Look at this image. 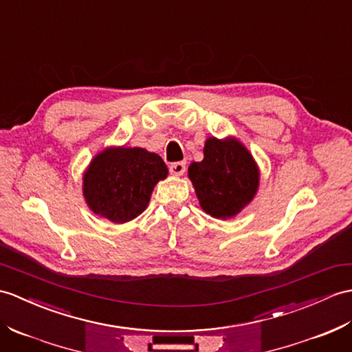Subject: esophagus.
<instances>
[{"mask_svg": "<svg viewBox=\"0 0 352 352\" xmlns=\"http://www.w3.org/2000/svg\"><path fill=\"white\" fill-rule=\"evenodd\" d=\"M184 170H186V162H175V163H170V166H169V173H170V175L179 177V175H183V174H184Z\"/></svg>", "mask_w": 352, "mask_h": 352, "instance_id": "esophagus-1", "label": "esophagus"}]
</instances>
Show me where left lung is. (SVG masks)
Instances as JSON below:
<instances>
[{"instance_id":"1","label":"left lung","mask_w":352,"mask_h":352,"mask_svg":"<svg viewBox=\"0 0 352 352\" xmlns=\"http://www.w3.org/2000/svg\"><path fill=\"white\" fill-rule=\"evenodd\" d=\"M189 178L202 210L216 219H230L256 195L259 169L239 139L208 138L204 160L190 163Z\"/></svg>"}]
</instances>
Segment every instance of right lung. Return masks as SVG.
I'll list each match as a JSON object with an SVG mask.
<instances>
[{
    "instance_id": "right-lung-1",
    "label": "right lung",
    "mask_w": 352,
    "mask_h": 352,
    "mask_svg": "<svg viewBox=\"0 0 352 352\" xmlns=\"http://www.w3.org/2000/svg\"><path fill=\"white\" fill-rule=\"evenodd\" d=\"M168 168L156 153L129 146L100 151L84 174V198L96 214L124 223L146 208L154 186Z\"/></svg>"
}]
</instances>
